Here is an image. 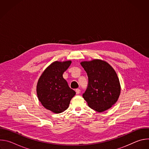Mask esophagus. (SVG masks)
Listing matches in <instances>:
<instances>
[{"mask_svg":"<svg viewBox=\"0 0 149 149\" xmlns=\"http://www.w3.org/2000/svg\"><path fill=\"white\" fill-rule=\"evenodd\" d=\"M75 91H76V94H79L80 93V91H80V90H79V88H77V89L75 90Z\"/></svg>","mask_w":149,"mask_h":149,"instance_id":"esophagus-1","label":"esophagus"}]
</instances>
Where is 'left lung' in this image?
Returning a JSON list of instances; mask_svg holds the SVG:
<instances>
[{"label":"left lung","instance_id":"left-lung-1","mask_svg":"<svg viewBox=\"0 0 149 149\" xmlns=\"http://www.w3.org/2000/svg\"><path fill=\"white\" fill-rule=\"evenodd\" d=\"M87 74V88L82 94L89 107L98 111L109 109L117 101L120 84L114 70L107 62L94 59L81 63Z\"/></svg>","mask_w":149,"mask_h":149}]
</instances>
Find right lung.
I'll use <instances>...</instances> for the list:
<instances>
[{
  "mask_svg": "<svg viewBox=\"0 0 149 149\" xmlns=\"http://www.w3.org/2000/svg\"><path fill=\"white\" fill-rule=\"evenodd\" d=\"M71 63V61L53 62L42 73L38 82L36 91L39 101L44 107L55 113L66 110L76 94L62 76Z\"/></svg>",
  "mask_w": 149,
  "mask_h": 149,
  "instance_id": "add662e5",
  "label": "right lung"
}]
</instances>
